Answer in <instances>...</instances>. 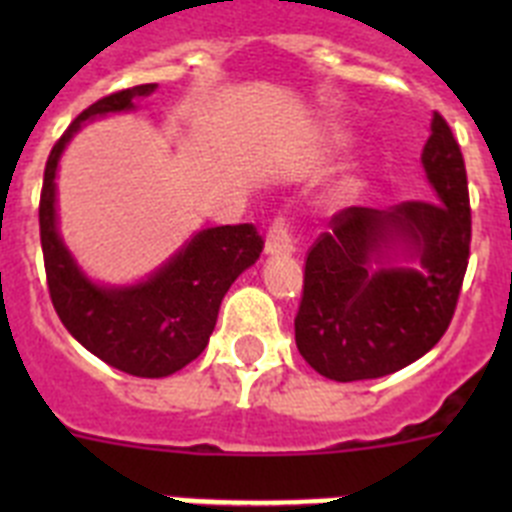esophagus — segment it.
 <instances>
[{"label":"esophagus","mask_w":512,"mask_h":512,"mask_svg":"<svg viewBox=\"0 0 512 512\" xmlns=\"http://www.w3.org/2000/svg\"><path fill=\"white\" fill-rule=\"evenodd\" d=\"M295 251V233L289 228L287 217H277L271 223L269 235H266V253L269 256H279V253H292Z\"/></svg>","instance_id":"esophagus-1"}]
</instances>
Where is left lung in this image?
I'll list each match as a JSON object with an SVG mask.
<instances>
[{
    "mask_svg": "<svg viewBox=\"0 0 512 512\" xmlns=\"http://www.w3.org/2000/svg\"><path fill=\"white\" fill-rule=\"evenodd\" d=\"M420 161L436 202L346 207L307 253L295 341L323 377H387L428 354L454 318L472 212L464 156L438 112Z\"/></svg>",
    "mask_w": 512,
    "mask_h": 512,
    "instance_id": "8db88e82",
    "label": "left lung"
}]
</instances>
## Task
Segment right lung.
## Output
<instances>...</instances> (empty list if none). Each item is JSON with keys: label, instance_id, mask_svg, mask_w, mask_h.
<instances>
[{"label": "right lung", "instance_id": "add662e5", "mask_svg": "<svg viewBox=\"0 0 512 512\" xmlns=\"http://www.w3.org/2000/svg\"><path fill=\"white\" fill-rule=\"evenodd\" d=\"M153 92L156 84L122 89L81 112L53 146L40 192V246L58 318L104 364L146 379L169 377L205 351L225 292L264 248L251 223L207 228L151 277L125 287L92 282L76 264L58 233V161L84 122L135 110V99Z\"/></svg>", "mask_w": 512, "mask_h": 512}]
</instances>
